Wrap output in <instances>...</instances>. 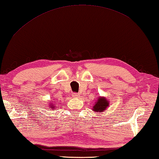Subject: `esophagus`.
Wrapping results in <instances>:
<instances>
[{
  "instance_id": "esophagus-1",
  "label": "esophagus",
  "mask_w": 159,
  "mask_h": 159,
  "mask_svg": "<svg viewBox=\"0 0 159 159\" xmlns=\"http://www.w3.org/2000/svg\"><path fill=\"white\" fill-rule=\"evenodd\" d=\"M74 97V98H79V93H74L73 94V95H72Z\"/></svg>"
}]
</instances>
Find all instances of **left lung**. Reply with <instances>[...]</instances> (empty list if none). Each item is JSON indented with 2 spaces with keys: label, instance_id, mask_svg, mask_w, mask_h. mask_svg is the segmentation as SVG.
<instances>
[{
  "label": "left lung",
  "instance_id": "left-lung-1",
  "mask_svg": "<svg viewBox=\"0 0 159 159\" xmlns=\"http://www.w3.org/2000/svg\"><path fill=\"white\" fill-rule=\"evenodd\" d=\"M109 101L105 98H98V100L95 102V104L93 107V111L96 112H102L106 110L107 107L109 106Z\"/></svg>",
  "mask_w": 159,
  "mask_h": 159
}]
</instances>
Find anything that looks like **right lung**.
Returning <instances> with one entry per match:
<instances>
[{"instance_id":"right-lung-1","label":"right lung","mask_w":159,"mask_h":159,"mask_svg":"<svg viewBox=\"0 0 159 159\" xmlns=\"http://www.w3.org/2000/svg\"><path fill=\"white\" fill-rule=\"evenodd\" d=\"M54 104H51V105H50V107H51V108H52V109H53V110H54Z\"/></svg>"}]
</instances>
